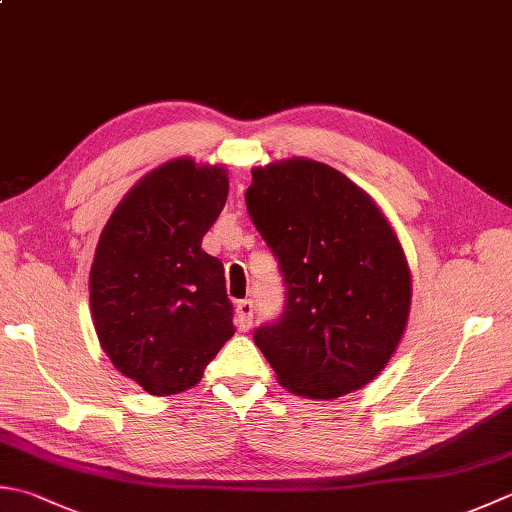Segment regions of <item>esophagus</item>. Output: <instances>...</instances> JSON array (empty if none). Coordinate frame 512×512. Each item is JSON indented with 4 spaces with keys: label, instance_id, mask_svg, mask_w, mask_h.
<instances>
[{
    "label": "esophagus",
    "instance_id": "1",
    "mask_svg": "<svg viewBox=\"0 0 512 512\" xmlns=\"http://www.w3.org/2000/svg\"><path fill=\"white\" fill-rule=\"evenodd\" d=\"M253 315H255V304L250 299H242L237 304V326L239 330H248L253 326Z\"/></svg>",
    "mask_w": 512,
    "mask_h": 512
}]
</instances>
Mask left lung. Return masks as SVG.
Listing matches in <instances>:
<instances>
[{"label":"left lung","instance_id":"left-lung-1","mask_svg":"<svg viewBox=\"0 0 512 512\" xmlns=\"http://www.w3.org/2000/svg\"><path fill=\"white\" fill-rule=\"evenodd\" d=\"M246 208L284 277L282 315L253 339L297 395L373 382L402 339L410 270L393 228L346 175L313 159L253 170Z\"/></svg>","mask_w":512,"mask_h":512}]
</instances>
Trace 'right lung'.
<instances>
[{"label":"right lung","mask_w":512,"mask_h":512,"mask_svg":"<svg viewBox=\"0 0 512 512\" xmlns=\"http://www.w3.org/2000/svg\"><path fill=\"white\" fill-rule=\"evenodd\" d=\"M228 197L226 170L175 159L110 215L90 268V313L119 373L150 395L195 386L233 337L224 266L202 237Z\"/></svg>","instance_id":"obj_1"}]
</instances>
